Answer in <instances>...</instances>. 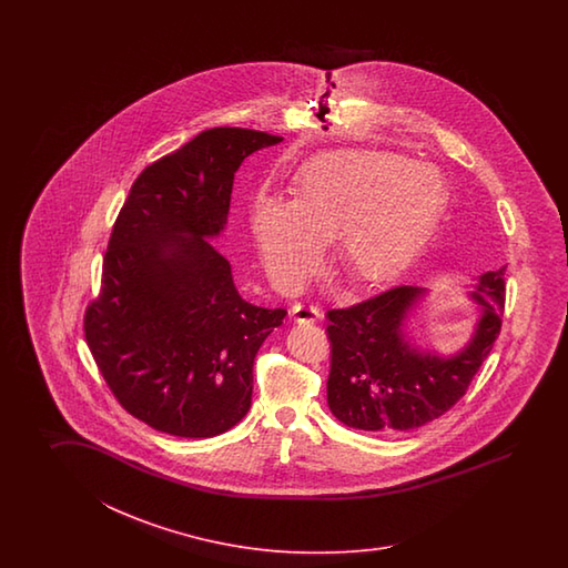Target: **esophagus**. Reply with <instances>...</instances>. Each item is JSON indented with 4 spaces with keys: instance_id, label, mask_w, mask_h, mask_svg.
Listing matches in <instances>:
<instances>
[{
    "instance_id": "1",
    "label": "esophagus",
    "mask_w": 568,
    "mask_h": 568,
    "mask_svg": "<svg viewBox=\"0 0 568 568\" xmlns=\"http://www.w3.org/2000/svg\"><path fill=\"white\" fill-rule=\"evenodd\" d=\"M290 313H292V318H294L296 323H316V321L323 318L321 308H316V306H304V304H294Z\"/></svg>"
}]
</instances>
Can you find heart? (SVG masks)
I'll list each match as a JSON object with an SVG mask.
<instances>
[{"instance_id": "1", "label": "heart", "mask_w": 568, "mask_h": 568, "mask_svg": "<svg viewBox=\"0 0 568 568\" xmlns=\"http://www.w3.org/2000/svg\"><path fill=\"white\" fill-rule=\"evenodd\" d=\"M445 201V182L430 166L386 152L341 150L302 169L294 201L257 196L252 231L280 290L301 288L335 237L338 266L353 284L374 288L410 266Z\"/></svg>"}]
</instances>
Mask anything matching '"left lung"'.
Masks as SVG:
<instances>
[{"mask_svg":"<svg viewBox=\"0 0 568 568\" xmlns=\"http://www.w3.org/2000/svg\"><path fill=\"white\" fill-rule=\"evenodd\" d=\"M504 276L506 266L477 280L469 296L479 304V318L469 343L450 357L418 349L404 328L424 288L398 286L349 308L328 311L326 402L333 416L357 430L404 433L450 410L501 331Z\"/></svg>","mask_w":568,"mask_h":568,"instance_id":"left-lung-1","label":"left lung"}]
</instances>
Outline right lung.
<instances>
[{"mask_svg":"<svg viewBox=\"0 0 568 568\" xmlns=\"http://www.w3.org/2000/svg\"><path fill=\"white\" fill-rule=\"evenodd\" d=\"M284 138L213 128L135 179L103 257L85 338L121 406L166 435H223L252 406L254 359L284 308L243 301L211 240L243 160Z\"/></svg>","mask_w":568,"mask_h":568,"instance_id":"right-lung-1","label":"right lung"}]
</instances>
